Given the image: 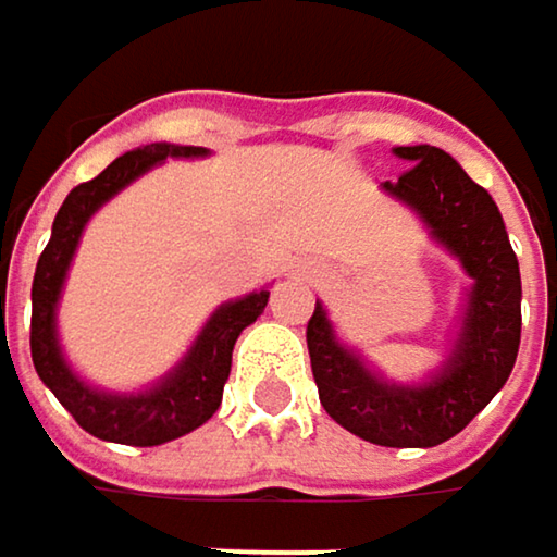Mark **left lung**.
<instances>
[{"instance_id":"8db88e82","label":"left lung","mask_w":557,"mask_h":557,"mask_svg":"<svg viewBox=\"0 0 557 557\" xmlns=\"http://www.w3.org/2000/svg\"><path fill=\"white\" fill-rule=\"evenodd\" d=\"M396 158L412 168L384 189L474 280L458 342L425 384H389L335 338L329 312L315 302L306 345L319 399L342 429L387 448H432L458 435L506 384L519 351L522 283L500 209L484 186L432 145L396 148Z\"/></svg>"}]
</instances>
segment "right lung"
<instances>
[{"label": "right lung", "instance_id": "right-lung-1", "mask_svg": "<svg viewBox=\"0 0 557 557\" xmlns=\"http://www.w3.org/2000/svg\"><path fill=\"white\" fill-rule=\"evenodd\" d=\"M206 148L189 145H145L115 158L99 176L79 183L63 199L51 228V242L38 258L32 283V361L45 387L60 399V406L83 425L89 435L119 445H164L193 429H199L222 403V389L232 371V348L238 335L264 312L268 289L248 293L235 302H225L196 335L186 358L145 393H106L83 384L63 361L57 342V299L70 261L76 255L79 235L92 212L125 189L141 173L158 168L168 158H202Z\"/></svg>", "mask_w": 557, "mask_h": 557}]
</instances>
